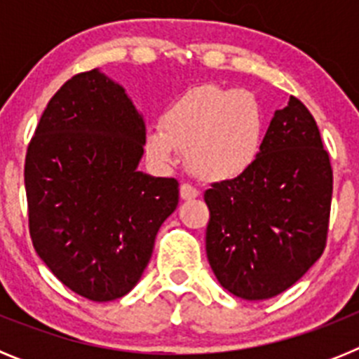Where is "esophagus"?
<instances>
[{
    "mask_svg": "<svg viewBox=\"0 0 359 359\" xmlns=\"http://www.w3.org/2000/svg\"><path fill=\"white\" fill-rule=\"evenodd\" d=\"M180 196H182V199H194L199 196V190L196 189V187H192L190 183H183L182 187H180Z\"/></svg>",
    "mask_w": 359,
    "mask_h": 359,
    "instance_id": "34e87169",
    "label": "esophagus"
}]
</instances>
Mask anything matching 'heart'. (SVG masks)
Listing matches in <instances>:
<instances>
[{
	"instance_id": "b5f03b06",
	"label": "heart",
	"mask_w": 359,
	"mask_h": 359,
	"mask_svg": "<svg viewBox=\"0 0 359 359\" xmlns=\"http://www.w3.org/2000/svg\"><path fill=\"white\" fill-rule=\"evenodd\" d=\"M264 111L252 93L205 84L185 91L145 135V152L170 167L185 152L190 170L207 182L243 176L264 142Z\"/></svg>"
}]
</instances>
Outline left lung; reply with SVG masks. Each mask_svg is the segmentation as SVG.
<instances>
[{
  "label": "left lung",
  "mask_w": 359,
  "mask_h": 359,
  "mask_svg": "<svg viewBox=\"0 0 359 359\" xmlns=\"http://www.w3.org/2000/svg\"><path fill=\"white\" fill-rule=\"evenodd\" d=\"M331 199L332 167L318 126L290 97L255 163L205 192L207 257L221 286L244 300L293 286L325 250Z\"/></svg>",
  "instance_id": "8db88e82"
}]
</instances>
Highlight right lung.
<instances>
[{
	"label": "right lung",
	"instance_id": "right-lung-1",
	"mask_svg": "<svg viewBox=\"0 0 359 359\" xmlns=\"http://www.w3.org/2000/svg\"><path fill=\"white\" fill-rule=\"evenodd\" d=\"M145 123L122 86L97 69L50 98L25 158L37 255L81 297L109 302L140 280L180 183L136 169Z\"/></svg>",
	"mask_w": 359,
	"mask_h": 359
}]
</instances>
